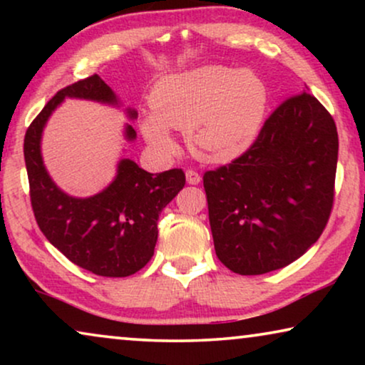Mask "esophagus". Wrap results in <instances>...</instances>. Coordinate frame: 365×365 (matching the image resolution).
Instances as JSON below:
<instances>
[{
	"mask_svg": "<svg viewBox=\"0 0 365 365\" xmlns=\"http://www.w3.org/2000/svg\"><path fill=\"white\" fill-rule=\"evenodd\" d=\"M186 181L189 184H192V186H196V184L201 182V176L196 171H192V169H187L186 171Z\"/></svg>",
	"mask_w": 365,
	"mask_h": 365,
	"instance_id": "34e87169",
	"label": "esophagus"
}]
</instances>
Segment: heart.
<instances>
[{"label":"heart","instance_id":"1","mask_svg":"<svg viewBox=\"0 0 365 365\" xmlns=\"http://www.w3.org/2000/svg\"><path fill=\"white\" fill-rule=\"evenodd\" d=\"M151 106L154 114L143 118L141 133L158 153L174 151L173 128L184 131L196 158L226 163L246 153L261 133L267 88L251 71L202 66L163 78Z\"/></svg>","mask_w":365,"mask_h":365}]
</instances>
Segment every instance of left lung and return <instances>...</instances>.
Here are the masks:
<instances>
[{
  "label": "left lung",
  "mask_w": 365,
  "mask_h": 365,
  "mask_svg": "<svg viewBox=\"0 0 365 365\" xmlns=\"http://www.w3.org/2000/svg\"><path fill=\"white\" fill-rule=\"evenodd\" d=\"M306 91L274 109L246 153L202 178L214 249L241 276L294 262L331 216L337 128Z\"/></svg>",
  "instance_id": "left-lung-1"
}]
</instances>
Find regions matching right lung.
Listing matches in <instances>:
<instances>
[{
    "instance_id": "1",
    "label": "right lung",
    "mask_w": 365,
    "mask_h": 365,
    "mask_svg": "<svg viewBox=\"0 0 365 365\" xmlns=\"http://www.w3.org/2000/svg\"><path fill=\"white\" fill-rule=\"evenodd\" d=\"M64 98L119 106L116 94L98 74L63 88L29 124L24 136L29 196L41 232L69 261L103 277H128L151 261L158 241L159 214L186 184L182 169L151 174L131 159H121L114 181L91 197L61 191L46 171L41 136L49 116ZM128 116L138 113L128 109ZM128 141L136 139L131 124Z\"/></svg>"
}]
</instances>
